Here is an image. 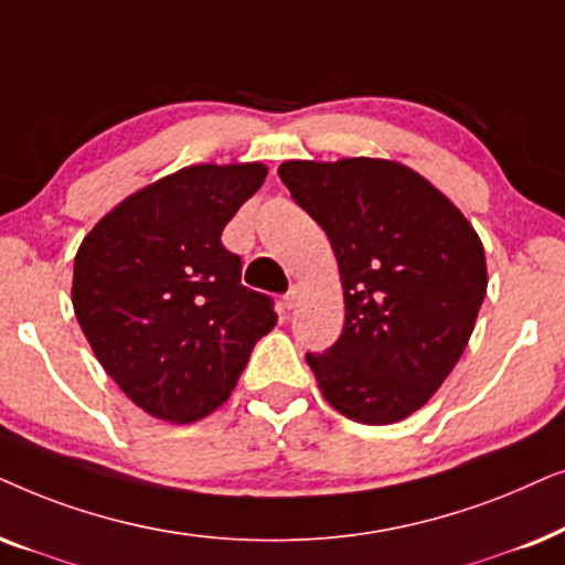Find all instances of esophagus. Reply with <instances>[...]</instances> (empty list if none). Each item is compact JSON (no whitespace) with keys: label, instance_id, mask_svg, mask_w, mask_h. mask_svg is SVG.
Listing matches in <instances>:
<instances>
[{"label":"esophagus","instance_id":"esophagus-1","mask_svg":"<svg viewBox=\"0 0 565 565\" xmlns=\"http://www.w3.org/2000/svg\"><path fill=\"white\" fill-rule=\"evenodd\" d=\"M302 295H305L302 284H295V287H291V289L287 291V297H284V302H287L289 310H291V307L299 305V299H302Z\"/></svg>","mask_w":565,"mask_h":565}]
</instances>
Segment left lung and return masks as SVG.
<instances>
[{
	"label": "left lung",
	"instance_id": "obj_1",
	"mask_svg": "<svg viewBox=\"0 0 565 565\" xmlns=\"http://www.w3.org/2000/svg\"><path fill=\"white\" fill-rule=\"evenodd\" d=\"M278 178L326 230L343 287V333L307 353L345 418L387 426L431 401L476 328L488 270L478 232L439 188L380 157L287 160Z\"/></svg>",
	"mask_w": 565,
	"mask_h": 565
}]
</instances>
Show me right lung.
I'll return each instance as SVG.
<instances>
[{
    "mask_svg": "<svg viewBox=\"0 0 565 565\" xmlns=\"http://www.w3.org/2000/svg\"><path fill=\"white\" fill-rule=\"evenodd\" d=\"M260 162L188 164L126 195L74 255L72 305L89 349L134 405L193 424L227 401L276 326L239 284L222 230L263 185Z\"/></svg>",
    "mask_w": 565,
    "mask_h": 565,
    "instance_id": "1",
    "label": "right lung"
}]
</instances>
